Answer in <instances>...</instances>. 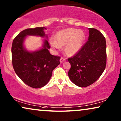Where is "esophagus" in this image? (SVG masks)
<instances>
[{"label":"esophagus","instance_id":"obj_1","mask_svg":"<svg viewBox=\"0 0 121 121\" xmlns=\"http://www.w3.org/2000/svg\"><path fill=\"white\" fill-rule=\"evenodd\" d=\"M65 61H66V59L64 57H61L60 60V61L61 63H62V62Z\"/></svg>","mask_w":121,"mask_h":121}]
</instances>
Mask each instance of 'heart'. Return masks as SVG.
<instances>
[{"label": "heart", "instance_id": "obj_1", "mask_svg": "<svg viewBox=\"0 0 121 121\" xmlns=\"http://www.w3.org/2000/svg\"><path fill=\"white\" fill-rule=\"evenodd\" d=\"M85 39V34L82 30L68 28L58 32L55 39H51L50 43L55 48H59L62 46L66 45L65 51L67 54L73 55L79 51Z\"/></svg>", "mask_w": 121, "mask_h": 121}]
</instances>
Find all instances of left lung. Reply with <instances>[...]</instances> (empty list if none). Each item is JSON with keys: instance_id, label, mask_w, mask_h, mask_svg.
Wrapping results in <instances>:
<instances>
[{"instance_id": "8db88e82", "label": "left lung", "mask_w": 121, "mask_h": 121, "mask_svg": "<svg viewBox=\"0 0 121 121\" xmlns=\"http://www.w3.org/2000/svg\"><path fill=\"white\" fill-rule=\"evenodd\" d=\"M88 41L74 56L69 58L71 68L69 77L74 84L86 87L95 82L105 70L106 41L97 29L89 28Z\"/></svg>"}]
</instances>
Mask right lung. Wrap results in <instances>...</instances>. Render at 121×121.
I'll list each match as a JSON object with an SVG mask.
<instances>
[{
  "label": "right lung",
  "mask_w": 121,
  "mask_h": 121,
  "mask_svg": "<svg viewBox=\"0 0 121 121\" xmlns=\"http://www.w3.org/2000/svg\"><path fill=\"white\" fill-rule=\"evenodd\" d=\"M45 27L28 28L22 30L13 39L12 46L13 67L16 74L26 84L39 88L48 83L52 71L60 63V56L52 55L47 39L41 49L29 52L24 48L23 42L27 36H46Z\"/></svg>",
  "instance_id": "1"
}]
</instances>
